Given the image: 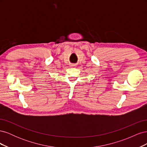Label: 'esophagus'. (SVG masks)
Segmentation results:
<instances>
[{"instance_id": "1", "label": "esophagus", "mask_w": 147, "mask_h": 147, "mask_svg": "<svg viewBox=\"0 0 147 147\" xmlns=\"http://www.w3.org/2000/svg\"><path fill=\"white\" fill-rule=\"evenodd\" d=\"M72 66H75V65H72Z\"/></svg>"}]
</instances>
